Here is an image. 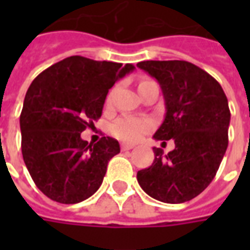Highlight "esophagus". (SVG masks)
I'll return each mask as SVG.
<instances>
[{
	"label": "esophagus",
	"mask_w": 250,
	"mask_h": 250,
	"mask_svg": "<svg viewBox=\"0 0 250 250\" xmlns=\"http://www.w3.org/2000/svg\"><path fill=\"white\" fill-rule=\"evenodd\" d=\"M120 147H122V150H123V151H127V150H132V148H134V145H127V143H123Z\"/></svg>",
	"instance_id": "obj_1"
}]
</instances>
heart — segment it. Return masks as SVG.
I'll use <instances>...</instances> for the list:
<instances>
[{
  "mask_svg": "<svg viewBox=\"0 0 250 250\" xmlns=\"http://www.w3.org/2000/svg\"><path fill=\"white\" fill-rule=\"evenodd\" d=\"M150 80L142 82V84L148 83ZM107 102H111V95L107 99ZM152 130V122L145 118H138V116H122L119 119H116L111 125V132L112 135L116 136L118 139L125 142H134L141 141L147 132Z\"/></svg>",
  "mask_w": 250,
  "mask_h": 250,
  "instance_id": "b5f03b06",
  "label": "heart"
}]
</instances>
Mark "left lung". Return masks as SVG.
<instances>
[{
  "label": "left lung",
  "instance_id": "left-lung-1",
  "mask_svg": "<svg viewBox=\"0 0 250 250\" xmlns=\"http://www.w3.org/2000/svg\"><path fill=\"white\" fill-rule=\"evenodd\" d=\"M136 65L157 79L165 98L166 115L154 138L175 143L166 155L154 147V162L138 171L136 178L152 198L182 204L209 186L225 155L228 99L220 83L191 62L148 60Z\"/></svg>",
  "mask_w": 250,
  "mask_h": 250
}]
</instances>
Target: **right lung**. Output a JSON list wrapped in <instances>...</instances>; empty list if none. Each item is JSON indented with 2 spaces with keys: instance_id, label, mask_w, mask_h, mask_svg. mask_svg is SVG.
<instances>
[{
  "instance_id": "obj_1",
  "label": "right lung",
  "mask_w": 250,
  "mask_h": 250,
  "mask_svg": "<svg viewBox=\"0 0 250 250\" xmlns=\"http://www.w3.org/2000/svg\"><path fill=\"white\" fill-rule=\"evenodd\" d=\"M135 69L132 64L66 57L32 82L20 116L22 158L36 186L60 204L89 198L103 182L119 142L82 139L102 116L109 88Z\"/></svg>"
}]
</instances>
